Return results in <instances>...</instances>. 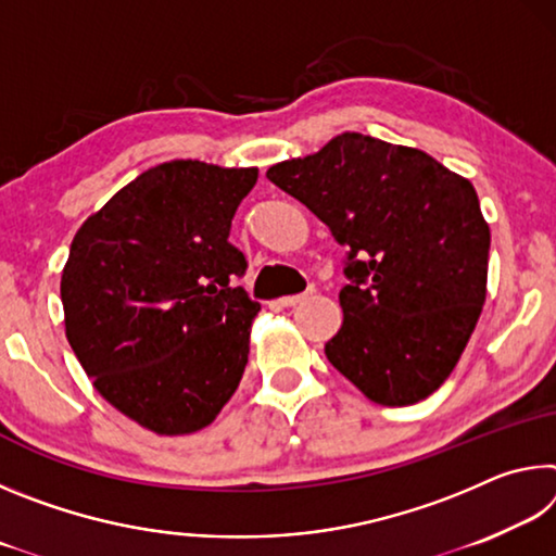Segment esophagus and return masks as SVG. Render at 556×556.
I'll return each mask as SVG.
<instances>
[{"instance_id": "esophagus-1", "label": "esophagus", "mask_w": 556, "mask_h": 556, "mask_svg": "<svg viewBox=\"0 0 556 556\" xmlns=\"http://www.w3.org/2000/svg\"><path fill=\"white\" fill-rule=\"evenodd\" d=\"M312 294H314V287H308V289L304 291V294H294V296H281V299H279V304H281V306H296V304H301V301L308 299V296H312Z\"/></svg>"}]
</instances>
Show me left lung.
Listing matches in <instances>:
<instances>
[{"instance_id": "8db88e82", "label": "left lung", "mask_w": 556, "mask_h": 556, "mask_svg": "<svg viewBox=\"0 0 556 556\" xmlns=\"http://www.w3.org/2000/svg\"><path fill=\"white\" fill-rule=\"evenodd\" d=\"M267 178L348 250L343 326L324 348L333 368L384 407L429 397L485 301L491 230L476 188L419 149L357 131Z\"/></svg>"}]
</instances>
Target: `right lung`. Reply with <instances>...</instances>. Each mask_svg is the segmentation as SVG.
Wrapping results in <instances>:
<instances>
[{
    "mask_svg": "<svg viewBox=\"0 0 556 556\" xmlns=\"http://www.w3.org/2000/svg\"><path fill=\"white\" fill-rule=\"evenodd\" d=\"M257 168L159 164L83 223L61 277L65 336L112 407L156 434L208 427L242 380L260 304L228 240Z\"/></svg>",
    "mask_w": 556,
    "mask_h": 556,
    "instance_id": "obj_1",
    "label": "right lung"
}]
</instances>
